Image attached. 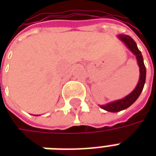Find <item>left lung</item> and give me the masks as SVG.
I'll list each match as a JSON object with an SVG mask.
<instances>
[{
	"label": "left lung",
	"mask_w": 156,
	"mask_h": 156,
	"mask_svg": "<svg viewBox=\"0 0 156 156\" xmlns=\"http://www.w3.org/2000/svg\"><path fill=\"white\" fill-rule=\"evenodd\" d=\"M118 37L121 41L124 42L128 49H129L132 51V53L135 56L138 66L140 68V78H139V82H138L135 88L129 94H128L124 98L119 99V100L110 102L105 105H99V107L101 108L105 109L106 111L112 112V113H116V112L126 109L136 101V99L139 98V96L140 95L141 92L144 88V83H145V78H146V68L144 66V59H143L140 51L138 48L136 42L133 40L131 37L124 35V34L118 35Z\"/></svg>",
	"instance_id": "1"
}]
</instances>
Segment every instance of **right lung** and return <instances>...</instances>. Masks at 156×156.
<instances>
[{"instance_id":"obj_1","label":"right lung","mask_w":156,"mask_h":156,"mask_svg":"<svg viewBox=\"0 0 156 156\" xmlns=\"http://www.w3.org/2000/svg\"><path fill=\"white\" fill-rule=\"evenodd\" d=\"M37 116H38V115H37Z\"/></svg>"}]
</instances>
